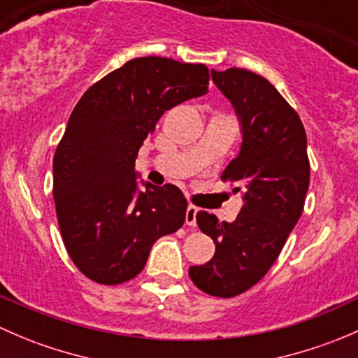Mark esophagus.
Listing matches in <instances>:
<instances>
[{
    "mask_svg": "<svg viewBox=\"0 0 358 358\" xmlns=\"http://www.w3.org/2000/svg\"><path fill=\"white\" fill-rule=\"evenodd\" d=\"M197 211H199V209H197L196 206L189 204V208H187V215H185V223L189 227H196L197 225V222H196Z\"/></svg>",
    "mask_w": 358,
    "mask_h": 358,
    "instance_id": "obj_1",
    "label": "esophagus"
}]
</instances>
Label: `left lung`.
<instances>
[{"mask_svg": "<svg viewBox=\"0 0 358 358\" xmlns=\"http://www.w3.org/2000/svg\"><path fill=\"white\" fill-rule=\"evenodd\" d=\"M211 76L243 124L239 156L222 175L243 196V208L232 223L197 213L216 251L204 265L190 266L189 275L206 294L234 298L258 284L282 251L303 213L310 161L301 119L272 83L239 67L213 69Z\"/></svg>", "mask_w": 358, "mask_h": 358, "instance_id": "obj_1", "label": "left lung"}]
</instances>
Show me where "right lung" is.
Instances as JSON below:
<instances>
[{
  "mask_svg": "<svg viewBox=\"0 0 358 358\" xmlns=\"http://www.w3.org/2000/svg\"><path fill=\"white\" fill-rule=\"evenodd\" d=\"M209 69L140 57L90 86L53 157V199L66 249L93 282L138 275L152 244L185 222L178 187L138 190L135 159L166 110L208 93Z\"/></svg>",
  "mask_w": 358,
  "mask_h": 358,
  "instance_id": "add662e5",
  "label": "right lung"
}]
</instances>
